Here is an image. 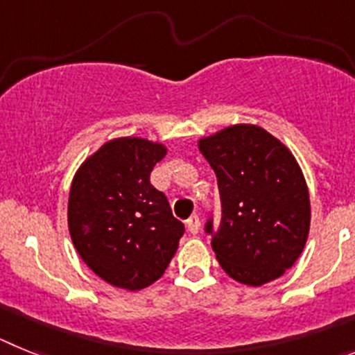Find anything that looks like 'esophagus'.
Segmentation results:
<instances>
[{
	"instance_id": "obj_1",
	"label": "esophagus",
	"mask_w": 355,
	"mask_h": 355,
	"mask_svg": "<svg viewBox=\"0 0 355 355\" xmlns=\"http://www.w3.org/2000/svg\"><path fill=\"white\" fill-rule=\"evenodd\" d=\"M186 227H187V230H189L191 234H198V230H200V218L196 214H193L189 218V220L186 221Z\"/></svg>"
}]
</instances>
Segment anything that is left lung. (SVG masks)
<instances>
[{
	"mask_svg": "<svg viewBox=\"0 0 355 355\" xmlns=\"http://www.w3.org/2000/svg\"><path fill=\"white\" fill-rule=\"evenodd\" d=\"M218 178L221 220L205 232L234 280L263 286L300 257L311 223L309 191L288 148L255 125H234L198 143Z\"/></svg>",
	"mask_w": 355,
	"mask_h": 355,
	"instance_id": "left-lung-1",
	"label": "left lung"
}]
</instances>
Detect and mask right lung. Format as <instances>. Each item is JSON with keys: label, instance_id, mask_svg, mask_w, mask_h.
I'll list each match as a JSON object with an SVG mask.
<instances>
[{"label": "right lung", "instance_id": "add662e5", "mask_svg": "<svg viewBox=\"0 0 355 355\" xmlns=\"http://www.w3.org/2000/svg\"><path fill=\"white\" fill-rule=\"evenodd\" d=\"M166 148L141 137L109 141L76 171L67 225L76 252L105 282L137 291L162 277L184 236L164 193L152 186Z\"/></svg>", "mask_w": 355, "mask_h": 355}]
</instances>
